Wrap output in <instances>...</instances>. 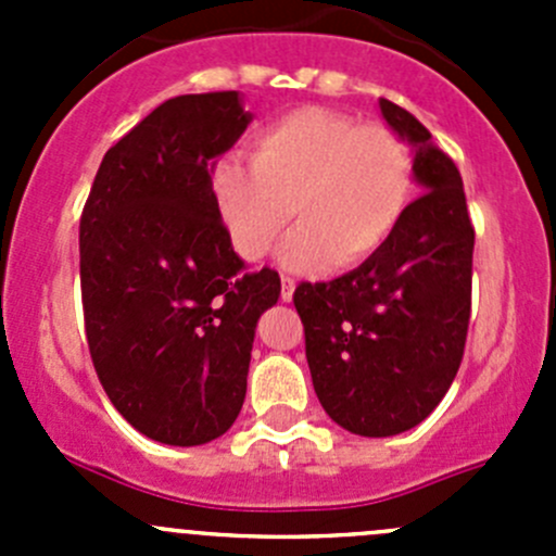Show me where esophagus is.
Instances as JSON below:
<instances>
[{"instance_id": "1", "label": "esophagus", "mask_w": 556, "mask_h": 556, "mask_svg": "<svg viewBox=\"0 0 556 556\" xmlns=\"http://www.w3.org/2000/svg\"><path fill=\"white\" fill-rule=\"evenodd\" d=\"M293 290H295V279L293 277H282V301H293Z\"/></svg>"}]
</instances>
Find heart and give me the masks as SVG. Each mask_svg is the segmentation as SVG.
<instances>
[{"label":"heart","mask_w":556,"mask_h":556,"mask_svg":"<svg viewBox=\"0 0 556 556\" xmlns=\"http://www.w3.org/2000/svg\"><path fill=\"white\" fill-rule=\"evenodd\" d=\"M414 188V155L387 123H357L328 106H301L266 123L250 142V166L226 159L212 199L233 250L266 255L295 217L282 263L319 271L355 268L390 242Z\"/></svg>","instance_id":"obj_1"}]
</instances>
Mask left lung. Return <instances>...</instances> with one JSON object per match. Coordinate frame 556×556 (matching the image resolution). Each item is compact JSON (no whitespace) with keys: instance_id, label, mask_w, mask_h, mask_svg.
Here are the masks:
<instances>
[{"instance_id":"left-lung-1","label":"left lung","mask_w":556,"mask_h":556,"mask_svg":"<svg viewBox=\"0 0 556 556\" xmlns=\"http://www.w3.org/2000/svg\"><path fill=\"white\" fill-rule=\"evenodd\" d=\"M379 104L384 121L417 144L414 177L425 193L371 261L293 293L319 403L333 422L368 439L412 430L457 377L476 239L457 166L412 112Z\"/></svg>"}]
</instances>
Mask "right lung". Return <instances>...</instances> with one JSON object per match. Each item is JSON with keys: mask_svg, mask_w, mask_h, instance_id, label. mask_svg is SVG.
<instances>
[{"mask_svg": "<svg viewBox=\"0 0 556 556\" xmlns=\"http://www.w3.org/2000/svg\"><path fill=\"white\" fill-rule=\"evenodd\" d=\"M247 123L237 91L169 99L106 150L83 206L93 368L126 422L161 444L231 428L257 317L279 299V274L244 271L212 199V159Z\"/></svg>", "mask_w": 556, "mask_h": 556, "instance_id": "add662e5", "label": "right lung"}]
</instances>
